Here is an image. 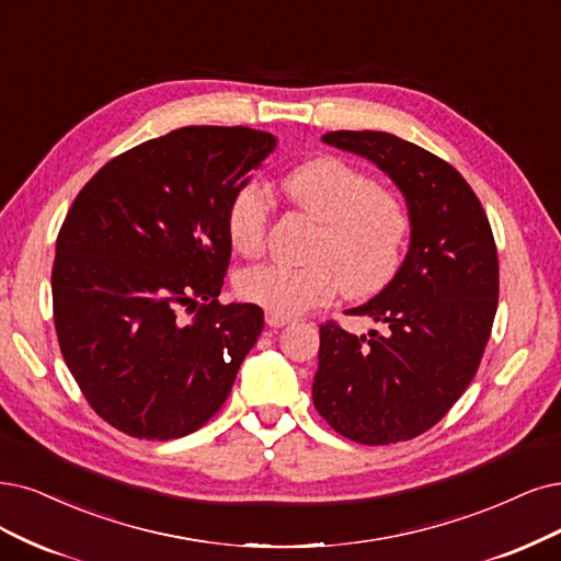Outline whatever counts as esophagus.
<instances>
[{"label": "esophagus", "instance_id": "obj_1", "mask_svg": "<svg viewBox=\"0 0 561 561\" xmlns=\"http://www.w3.org/2000/svg\"><path fill=\"white\" fill-rule=\"evenodd\" d=\"M291 321H294V319L288 317V314L270 312V309H267V312H265V323H267L270 328H284V325H288V323H291Z\"/></svg>", "mask_w": 561, "mask_h": 561}]
</instances>
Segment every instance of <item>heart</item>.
Instances as JSON below:
<instances>
[{"instance_id": "heart-1", "label": "heart", "mask_w": 561, "mask_h": 561, "mask_svg": "<svg viewBox=\"0 0 561 561\" xmlns=\"http://www.w3.org/2000/svg\"><path fill=\"white\" fill-rule=\"evenodd\" d=\"M284 194L319 221L307 265L263 263L238 277L244 300L270 312L298 314L340 294L369 296L396 275L409 238L402 198L375 186L340 159L305 163L282 182ZM270 201L259 182L240 184L228 203L226 228L236 252L259 256L265 247Z\"/></svg>"}]
</instances>
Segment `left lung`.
<instances>
[{
    "mask_svg": "<svg viewBox=\"0 0 561 561\" xmlns=\"http://www.w3.org/2000/svg\"><path fill=\"white\" fill-rule=\"evenodd\" d=\"M325 145L377 165L402 192L411 240L398 273L346 314L388 333L321 325L317 411L342 437H419L460 400L481 365L500 298V261L481 201L444 159L386 131H328Z\"/></svg>",
    "mask_w": 561,
    "mask_h": 561,
    "instance_id": "8db88e82",
    "label": "left lung"
}]
</instances>
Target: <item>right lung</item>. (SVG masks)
<instances>
[{"instance_id":"obj_1","label":"right lung","mask_w":561,"mask_h":561,"mask_svg":"<svg viewBox=\"0 0 561 561\" xmlns=\"http://www.w3.org/2000/svg\"><path fill=\"white\" fill-rule=\"evenodd\" d=\"M275 148L256 129L182 127L115 157L76 196L55 244V330L113 427L178 439L226 402L263 330L259 305L217 300L226 213Z\"/></svg>"}]
</instances>
